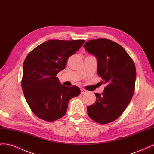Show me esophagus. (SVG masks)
<instances>
[{"instance_id": "34e87169", "label": "esophagus", "mask_w": 154, "mask_h": 154, "mask_svg": "<svg viewBox=\"0 0 154 154\" xmlns=\"http://www.w3.org/2000/svg\"><path fill=\"white\" fill-rule=\"evenodd\" d=\"M87 92V91L84 89V88H82L81 89V94H85V93Z\"/></svg>"}]
</instances>
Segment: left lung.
Listing matches in <instances>:
<instances>
[{"instance_id": "left-lung-1", "label": "left lung", "mask_w": 154, "mask_h": 154, "mask_svg": "<svg viewBox=\"0 0 154 154\" xmlns=\"http://www.w3.org/2000/svg\"><path fill=\"white\" fill-rule=\"evenodd\" d=\"M97 61V75L106 86L103 93H94L95 103L87 107L89 117L106 124L122 115L132 100L136 78L132 59L118 43L106 38L88 40L83 45Z\"/></svg>"}]
</instances>
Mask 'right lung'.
I'll return each mask as SVG.
<instances>
[{"instance_id": "add662e5", "label": "right lung", "mask_w": 154, "mask_h": 154, "mask_svg": "<svg viewBox=\"0 0 154 154\" xmlns=\"http://www.w3.org/2000/svg\"><path fill=\"white\" fill-rule=\"evenodd\" d=\"M84 40H50L27 54L23 65L22 87L27 104L37 117L53 122L66 114L69 100L80 94V88L60 83L57 74Z\"/></svg>"}]
</instances>
